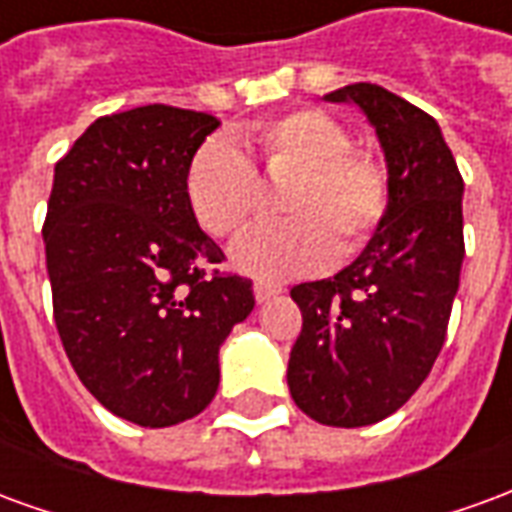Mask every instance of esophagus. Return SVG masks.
Here are the masks:
<instances>
[{
	"instance_id": "obj_1",
	"label": "esophagus",
	"mask_w": 512,
	"mask_h": 512,
	"mask_svg": "<svg viewBox=\"0 0 512 512\" xmlns=\"http://www.w3.org/2000/svg\"><path fill=\"white\" fill-rule=\"evenodd\" d=\"M253 295H256V300H259V303H267L270 297L281 295V286L264 284V281H256V284H253Z\"/></svg>"
}]
</instances>
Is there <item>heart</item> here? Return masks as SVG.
Returning <instances> with one entry per match:
<instances>
[{
  "instance_id": "obj_1",
  "label": "heart",
  "mask_w": 512,
  "mask_h": 512,
  "mask_svg": "<svg viewBox=\"0 0 512 512\" xmlns=\"http://www.w3.org/2000/svg\"><path fill=\"white\" fill-rule=\"evenodd\" d=\"M267 176H289L278 223L245 231L234 245L239 270L259 278H289L347 262L361 253L389 212V170L355 151L353 137L322 110H292L242 129ZM187 201L212 237H234L259 204V179L248 157L228 140H209L187 170Z\"/></svg>"
}]
</instances>
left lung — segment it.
I'll return each mask as SVG.
<instances>
[{"instance_id": "1", "label": "left lung", "mask_w": 512, "mask_h": 512, "mask_svg": "<svg viewBox=\"0 0 512 512\" xmlns=\"http://www.w3.org/2000/svg\"><path fill=\"white\" fill-rule=\"evenodd\" d=\"M325 101L358 104L389 168V212L342 273L292 289L303 328L289 394L328 427H364L411 400L447 336L463 264V179L433 115L355 82Z\"/></svg>"}]
</instances>
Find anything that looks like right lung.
I'll return each mask as SVG.
<instances>
[{"label": "right lung", "instance_id": "1", "mask_svg": "<svg viewBox=\"0 0 512 512\" xmlns=\"http://www.w3.org/2000/svg\"><path fill=\"white\" fill-rule=\"evenodd\" d=\"M215 115L148 104L90 123L54 165L43 223L57 333L96 400L140 427L215 400L217 353L253 311V284L212 270L223 250L187 201Z\"/></svg>", "mask_w": 512, "mask_h": 512}]
</instances>
